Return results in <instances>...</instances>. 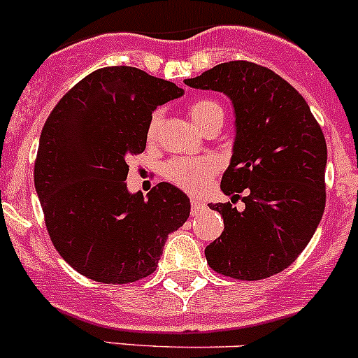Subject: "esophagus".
<instances>
[{
	"label": "esophagus",
	"instance_id": "34e87169",
	"mask_svg": "<svg viewBox=\"0 0 358 358\" xmlns=\"http://www.w3.org/2000/svg\"><path fill=\"white\" fill-rule=\"evenodd\" d=\"M205 210V203L203 201H200V200H196V198H193V200H191V215H198V213H201Z\"/></svg>",
	"mask_w": 358,
	"mask_h": 358
}]
</instances>
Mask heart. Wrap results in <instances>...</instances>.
I'll return each instance as SVG.
<instances>
[{"mask_svg":"<svg viewBox=\"0 0 358 358\" xmlns=\"http://www.w3.org/2000/svg\"><path fill=\"white\" fill-rule=\"evenodd\" d=\"M191 120L201 129H212L215 125L222 127L224 108L219 101L212 98L194 99L187 106ZM162 125V113L155 112L148 124V139H155ZM219 171V162L213 157H176L171 158L162 169L164 178L187 193H200L210 182L212 176Z\"/></svg>","mask_w":358,"mask_h":358,"instance_id":"b5f03b06","label":"heart"}]
</instances>
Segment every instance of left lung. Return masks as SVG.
<instances>
[{"mask_svg": "<svg viewBox=\"0 0 358 358\" xmlns=\"http://www.w3.org/2000/svg\"><path fill=\"white\" fill-rule=\"evenodd\" d=\"M184 84L227 94L236 113L233 158L220 187L233 200L245 192V210L210 205L222 215L224 233L205 248L206 262L227 278H271L298 259L322 219V129L288 80L252 62L215 65Z\"/></svg>", "mask_w": 358, "mask_h": 358, "instance_id": "8db88e82", "label": "left lung"}]
</instances>
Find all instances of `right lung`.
<instances>
[{
    "instance_id": "1",
    "label": "right lung",
    "mask_w": 358,
    "mask_h": 358,
    "mask_svg": "<svg viewBox=\"0 0 358 358\" xmlns=\"http://www.w3.org/2000/svg\"><path fill=\"white\" fill-rule=\"evenodd\" d=\"M182 93L119 65L91 72L51 110L34 184L48 234L79 274L105 285L148 278L167 236L189 217V200L172 184H157L148 200L125 184L127 158L145 152L155 108Z\"/></svg>"
}]
</instances>
